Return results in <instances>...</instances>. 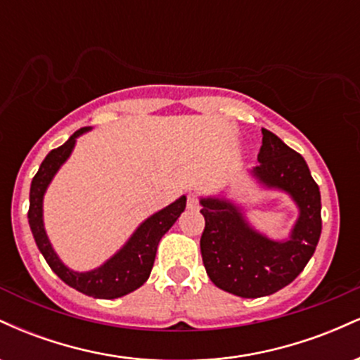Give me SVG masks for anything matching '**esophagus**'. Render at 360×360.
I'll use <instances>...</instances> for the list:
<instances>
[{"label": "esophagus", "instance_id": "1", "mask_svg": "<svg viewBox=\"0 0 360 360\" xmlns=\"http://www.w3.org/2000/svg\"><path fill=\"white\" fill-rule=\"evenodd\" d=\"M198 206V196L196 194L189 193L188 194V208H196Z\"/></svg>", "mask_w": 360, "mask_h": 360}]
</instances>
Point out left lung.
<instances>
[{
	"mask_svg": "<svg viewBox=\"0 0 360 360\" xmlns=\"http://www.w3.org/2000/svg\"><path fill=\"white\" fill-rule=\"evenodd\" d=\"M259 166L252 174L267 188L291 194L300 218L288 240L255 232L240 210L220 198H203L205 230L200 247L214 286L242 298H260L292 283L311 259L321 233V200L304 159L278 135L262 128Z\"/></svg>",
	"mask_w": 360,
	"mask_h": 360,
	"instance_id": "obj_1",
	"label": "left lung"
}]
</instances>
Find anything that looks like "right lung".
I'll use <instances>...</instances> for the list:
<instances>
[{"label": "right lung", "mask_w": 360, "mask_h": 360, "mask_svg": "<svg viewBox=\"0 0 360 360\" xmlns=\"http://www.w3.org/2000/svg\"><path fill=\"white\" fill-rule=\"evenodd\" d=\"M89 128H79L74 131L71 139L64 146L53 148L40 164L39 172L34 176L30 186V208H28V223H30L32 233L37 242V247L42 252V255L65 284L81 291L82 295L93 296V298L113 300L125 296L128 292L142 286L150 276L152 267H154L157 245L164 233L174 225L179 214L186 208V196H181L174 203L160 210L159 213L152 214L142 225L135 230L130 240L123 247L118 254H115L110 260H106L101 267L89 272H74L60 262L57 254L53 252L51 242H49L47 233L44 229L42 220V201L44 193L47 186L51 184L53 174L59 171L62 164L71 155L76 139L81 134L88 131Z\"/></svg>", "instance_id": "obj_1"}]
</instances>
